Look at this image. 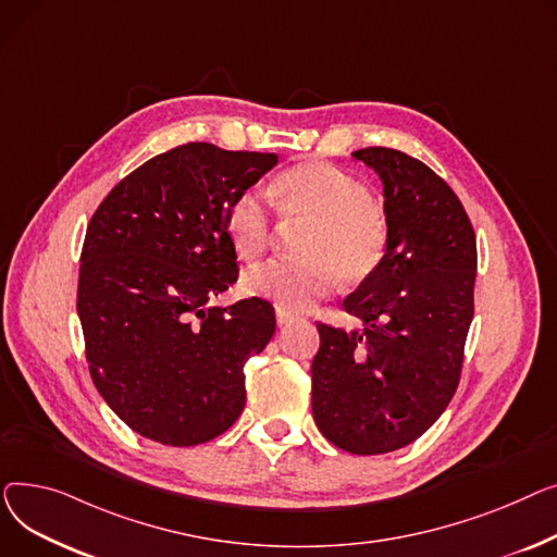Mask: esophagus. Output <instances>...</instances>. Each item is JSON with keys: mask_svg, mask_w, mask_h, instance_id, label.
Returning a JSON list of instances; mask_svg holds the SVG:
<instances>
[{"mask_svg": "<svg viewBox=\"0 0 557 557\" xmlns=\"http://www.w3.org/2000/svg\"><path fill=\"white\" fill-rule=\"evenodd\" d=\"M292 321H297V314H292L283 308H276V325H278V329H285V325H289Z\"/></svg>", "mask_w": 557, "mask_h": 557, "instance_id": "esophagus-1", "label": "esophagus"}]
</instances>
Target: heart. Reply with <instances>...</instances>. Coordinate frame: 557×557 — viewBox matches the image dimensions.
Returning <instances> with one entry per match:
<instances>
[{
    "label": "heart",
    "mask_w": 557,
    "mask_h": 557,
    "mask_svg": "<svg viewBox=\"0 0 557 557\" xmlns=\"http://www.w3.org/2000/svg\"><path fill=\"white\" fill-rule=\"evenodd\" d=\"M287 222L308 224L297 240L301 258L270 260L243 276V292L283 310H304L337 287L369 281L382 265L388 232L371 190L325 161H306L274 186ZM272 215L258 190H245L226 211V236L238 256L253 260L272 243Z\"/></svg>",
    "instance_id": "obj_1"
}]
</instances>
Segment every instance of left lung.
Returning <instances> with one entry per match:
<instances>
[{"mask_svg": "<svg viewBox=\"0 0 557 557\" xmlns=\"http://www.w3.org/2000/svg\"><path fill=\"white\" fill-rule=\"evenodd\" d=\"M382 182L388 245L344 299L362 331L317 323L312 416L350 454H386L428 432L459 386L474 317L476 238L454 190L422 161L362 148Z\"/></svg>", "mask_w": 557, "mask_h": 557, "instance_id": "8db88e82", "label": "left lung"}]
</instances>
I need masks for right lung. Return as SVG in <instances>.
I'll return each mask as SVG.
<instances>
[{
  "instance_id": "add662e5",
  "label": "right lung",
  "mask_w": 557,
  "mask_h": 557,
  "mask_svg": "<svg viewBox=\"0 0 557 557\" xmlns=\"http://www.w3.org/2000/svg\"><path fill=\"white\" fill-rule=\"evenodd\" d=\"M276 163L184 144L119 182L89 220L76 301L89 373L150 441L200 445L245 409V362L270 344L274 308L211 301L238 278L226 211Z\"/></svg>"
}]
</instances>
